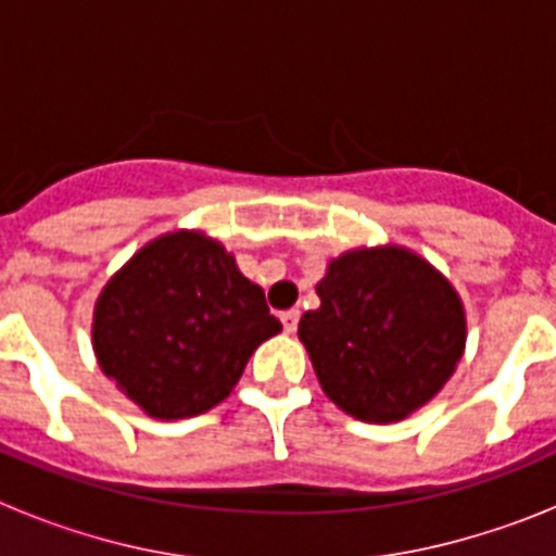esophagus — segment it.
Instances as JSON below:
<instances>
[{
  "label": "esophagus",
  "mask_w": 556,
  "mask_h": 556,
  "mask_svg": "<svg viewBox=\"0 0 556 556\" xmlns=\"http://www.w3.org/2000/svg\"><path fill=\"white\" fill-rule=\"evenodd\" d=\"M298 320H301V312H298V308H289V312L281 314V323L283 328H287V333H292L294 328H298Z\"/></svg>",
  "instance_id": "esophagus-1"
}]
</instances>
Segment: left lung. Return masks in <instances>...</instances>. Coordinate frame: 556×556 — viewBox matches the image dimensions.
<instances>
[{
	"label": "left lung",
	"mask_w": 556,
	"mask_h": 556,
	"mask_svg": "<svg viewBox=\"0 0 556 556\" xmlns=\"http://www.w3.org/2000/svg\"><path fill=\"white\" fill-rule=\"evenodd\" d=\"M298 337L323 392L365 424H397L454 376L468 320L451 281L401 244L353 248L317 281Z\"/></svg>",
	"instance_id": "1"
}]
</instances>
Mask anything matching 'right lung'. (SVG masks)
Wrapping results in <instances>:
<instances>
[{"instance_id": "obj_1", "label": "right lung", "mask_w": 556, "mask_h": 556, "mask_svg": "<svg viewBox=\"0 0 556 556\" xmlns=\"http://www.w3.org/2000/svg\"><path fill=\"white\" fill-rule=\"evenodd\" d=\"M281 331L264 289L203 230H169L108 278L94 303L100 370L155 420L223 404L264 339Z\"/></svg>"}]
</instances>
